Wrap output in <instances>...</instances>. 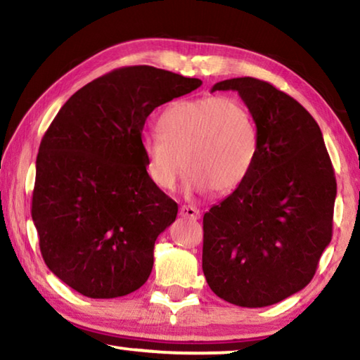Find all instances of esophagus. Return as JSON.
<instances>
[{
  "mask_svg": "<svg viewBox=\"0 0 360 360\" xmlns=\"http://www.w3.org/2000/svg\"><path fill=\"white\" fill-rule=\"evenodd\" d=\"M179 214L186 219H192V221H197V219H200V211L195 208V206H191V205L181 206Z\"/></svg>",
  "mask_w": 360,
  "mask_h": 360,
  "instance_id": "34e87169",
  "label": "esophagus"
}]
</instances>
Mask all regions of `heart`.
I'll use <instances>...</instances> for the list:
<instances>
[{
	"mask_svg": "<svg viewBox=\"0 0 360 360\" xmlns=\"http://www.w3.org/2000/svg\"><path fill=\"white\" fill-rule=\"evenodd\" d=\"M160 135L143 138L149 179L172 191L184 167L188 192L229 193L251 174L259 129L245 103L231 96L179 100L158 117Z\"/></svg>",
	"mask_w": 360,
	"mask_h": 360,
	"instance_id": "b5f03b06",
	"label": "heart"
}]
</instances>
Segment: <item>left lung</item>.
Masks as SVG:
<instances>
[{
  "mask_svg": "<svg viewBox=\"0 0 360 360\" xmlns=\"http://www.w3.org/2000/svg\"><path fill=\"white\" fill-rule=\"evenodd\" d=\"M236 90L259 129L251 174L203 216V273L211 290L245 308L275 304L311 281L332 240L337 181L313 115L254 77Z\"/></svg>",
  "mask_w": 360,
  "mask_h": 360,
  "instance_id": "8db88e82",
  "label": "left lung"
}]
</instances>
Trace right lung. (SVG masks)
Wrapping results in <instances>:
<instances>
[{
	"label": "right lung",
	"instance_id": "add662e5",
	"mask_svg": "<svg viewBox=\"0 0 360 360\" xmlns=\"http://www.w3.org/2000/svg\"><path fill=\"white\" fill-rule=\"evenodd\" d=\"M200 85L154 66H125L77 90L47 129L32 217L49 270L79 294L115 298L148 281L155 240L178 205L146 172L144 122Z\"/></svg>",
	"mask_w": 360,
	"mask_h": 360
}]
</instances>
